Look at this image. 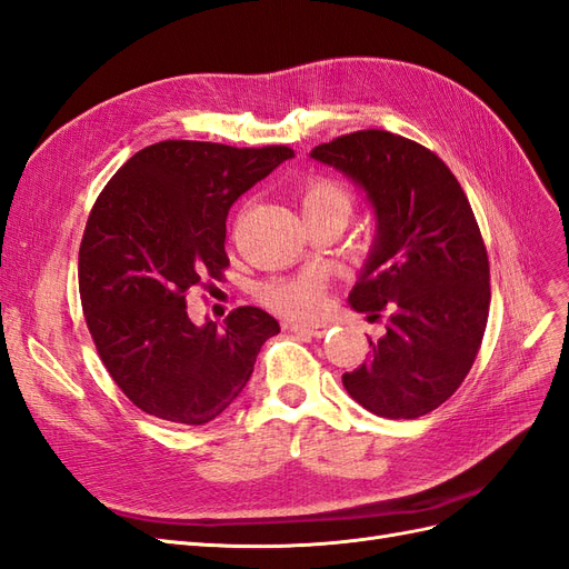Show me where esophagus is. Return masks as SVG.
I'll return each mask as SVG.
<instances>
[{
    "label": "esophagus",
    "instance_id": "1",
    "mask_svg": "<svg viewBox=\"0 0 569 569\" xmlns=\"http://www.w3.org/2000/svg\"><path fill=\"white\" fill-rule=\"evenodd\" d=\"M290 331H293V333H302V336L321 338V336H327L329 323H305V321H296V323H290Z\"/></svg>",
    "mask_w": 569,
    "mask_h": 569
}]
</instances>
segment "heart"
Here are the masks:
<instances>
[{"label": "heart", "instance_id": "b5f03b06", "mask_svg": "<svg viewBox=\"0 0 569 569\" xmlns=\"http://www.w3.org/2000/svg\"><path fill=\"white\" fill-rule=\"evenodd\" d=\"M350 207V192L331 178H310L300 188L302 217L336 212L348 219ZM259 298L271 310L288 317H312L321 310L323 281L317 271H305L290 276V279H273L259 288Z\"/></svg>", "mask_w": 569, "mask_h": 569}]
</instances>
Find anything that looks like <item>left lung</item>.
<instances>
[{
  "mask_svg": "<svg viewBox=\"0 0 569 569\" xmlns=\"http://www.w3.org/2000/svg\"><path fill=\"white\" fill-rule=\"evenodd\" d=\"M365 192L377 233L348 302L386 317L346 391L386 419H417L446 402L472 369L489 317V257L458 178L421 144L357 131L310 152Z\"/></svg>",
  "mask_w": 569,
  "mask_h": 569,
  "instance_id": "8db88e82",
  "label": "left lung"
}]
</instances>
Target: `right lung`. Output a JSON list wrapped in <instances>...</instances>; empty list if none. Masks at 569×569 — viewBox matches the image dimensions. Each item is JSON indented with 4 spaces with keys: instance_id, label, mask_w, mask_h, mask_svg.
<instances>
[{
    "instance_id": "add662e5",
    "label": "right lung",
    "mask_w": 569,
    "mask_h": 569,
    "mask_svg": "<svg viewBox=\"0 0 569 569\" xmlns=\"http://www.w3.org/2000/svg\"><path fill=\"white\" fill-rule=\"evenodd\" d=\"M293 150L164 140L136 152L97 198L78 252L80 302L111 379L136 408L176 425L217 419L281 331L259 307L194 323L186 293L229 264L231 204Z\"/></svg>"
}]
</instances>
